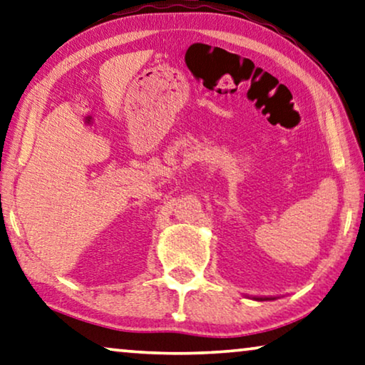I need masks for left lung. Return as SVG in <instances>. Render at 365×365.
Wrapping results in <instances>:
<instances>
[{
  "label": "left lung",
  "instance_id": "obj_1",
  "mask_svg": "<svg viewBox=\"0 0 365 365\" xmlns=\"http://www.w3.org/2000/svg\"><path fill=\"white\" fill-rule=\"evenodd\" d=\"M247 298H252V300H255V302H270V300H277V298L279 297H249V295H246Z\"/></svg>",
  "mask_w": 365,
  "mask_h": 365
}]
</instances>
